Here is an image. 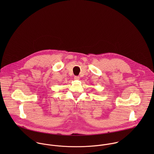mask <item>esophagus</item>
Returning a JSON list of instances; mask_svg holds the SVG:
<instances>
[{
  "label": "esophagus",
  "mask_w": 154,
  "mask_h": 154,
  "mask_svg": "<svg viewBox=\"0 0 154 154\" xmlns=\"http://www.w3.org/2000/svg\"><path fill=\"white\" fill-rule=\"evenodd\" d=\"M79 79H80L79 77L78 76H76L74 77V79L76 80V81H78V80H79Z\"/></svg>",
  "instance_id": "obj_1"
}]
</instances>
